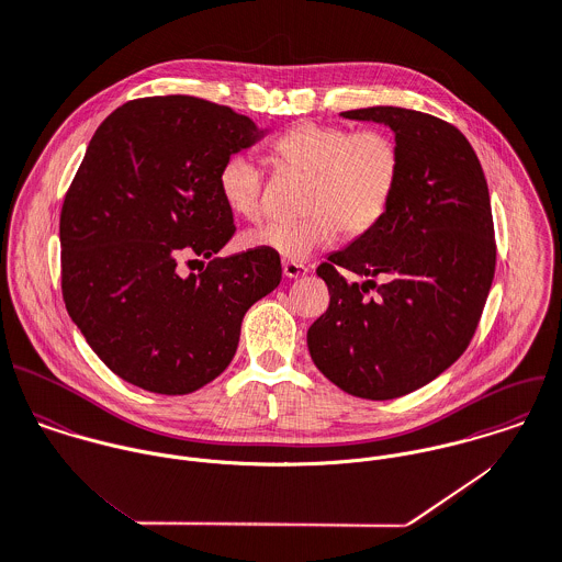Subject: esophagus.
I'll list each match as a JSON object with an SVG mask.
<instances>
[{
    "label": "esophagus",
    "instance_id": "esophagus-1",
    "mask_svg": "<svg viewBox=\"0 0 562 562\" xmlns=\"http://www.w3.org/2000/svg\"><path fill=\"white\" fill-rule=\"evenodd\" d=\"M310 270H307V266H303V263H294V261H283V274L288 277V279H299V277H305Z\"/></svg>",
    "mask_w": 562,
    "mask_h": 562
}]
</instances>
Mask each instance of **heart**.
<instances>
[{
	"label": "heart",
	"mask_w": 562,
	"mask_h": 562,
	"mask_svg": "<svg viewBox=\"0 0 562 562\" xmlns=\"http://www.w3.org/2000/svg\"><path fill=\"white\" fill-rule=\"evenodd\" d=\"M277 161L307 175L305 215L270 222L244 235L250 248H268L288 261H303L331 244L338 231L358 237L385 213L401 172L394 137L379 128L351 133L345 126L303 122L285 131L272 146ZM220 193L226 206L257 220L263 213V172L248 155H231L220 168Z\"/></svg>",
	"instance_id": "heart-1"
}]
</instances>
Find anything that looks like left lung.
<instances>
[{"instance_id":"obj_1","label":"left lung","mask_w":562,"mask_h":562,"mask_svg":"<svg viewBox=\"0 0 562 562\" xmlns=\"http://www.w3.org/2000/svg\"><path fill=\"white\" fill-rule=\"evenodd\" d=\"M342 117L392 128L401 172L373 228L318 266L331 299L307 347L338 387L385 401L429 383L469 347L495 274L491 198L475 150L449 122L401 106ZM342 269L391 281L360 286Z\"/></svg>"}]
</instances>
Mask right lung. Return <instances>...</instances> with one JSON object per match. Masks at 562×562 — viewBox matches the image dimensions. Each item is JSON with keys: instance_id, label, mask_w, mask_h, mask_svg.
<instances>
[{"instance_id": "right-lung-1", "label": "right lung", "mask_w": 562, "mask_h": 562, "mask_svg": "<svg viewBox=\"0 0 562 562\" xmlns=\"http://www.w3.org/2000/svg\"><path fill=\"white\" fill-rule=\"evenodd\" d=\"M261 135L228 106L155 95L115 109L89 142L60 211V288L89 347L124 381L157 394L213 381L248 307L281 283L268 248L213 257L235 233L220 168ZM191 262L201 268L188 276Z\"/></svg>"}]
</instances>
